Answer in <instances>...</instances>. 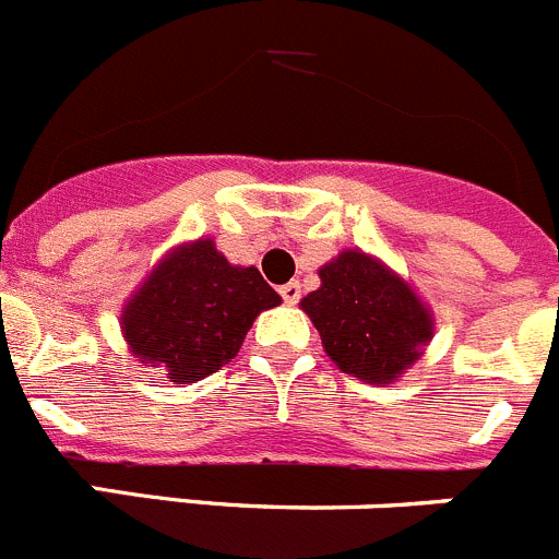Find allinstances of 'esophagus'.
I'll use <instances>...</instances> for the list:
<instances>
[{
    "instance_id": "34e87169",
    "label": "esophagus",
    "mask_w": 559,
    "mask_h": 559,
    "mask_svg": "<svg viewBox=\"0 0 559 559\" xmlns=\"http://www.w3.org/2000/svg\"><path fill=\"white\" fill-rule=\"evenodd\" d=\"M278 292H281V298H284V304L295 306L300 300V284H298V281H289V284L281 286Z\"/></svg>"
}]
</instances>
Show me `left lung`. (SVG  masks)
<instances>
[{
	"label": "left lung",
	"instance_id": "left-lung-1",
	"mask_svg": "<svg viewBox=\"0 0 559 559\" xmlns=\"http://www.w3.org/2000/svg\"><path fill=\"white\" fill-rule=\"evenodd\" d=\"M320 289L300 306L342 373L390 384L431 336V317L415 292L384 264L345 250L320 270Z\"/></svg>",
	"mask_w": 559,
	"mask_h": 559
}]
</instances>
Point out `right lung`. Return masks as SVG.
Wrapping results in <instances>:
<instances>
[{
	"label": "right lung",
	"mask_w": 559,
	"mask_h": 559,
	"mask_svg": "<svg viewBox=\"0 0 559 559\" xmlns=\"http://www.w3.org/2000/svg\"><path fill=\"white\" fill-rule=\"evenodd\" d=\"M281 295L255 267H234L211 239L160 261L122 314L130 350L178 384L217 373L242 348L259 311Z\"/></svg>",
	"instance_id": "obj_1"
}]
</instances>
